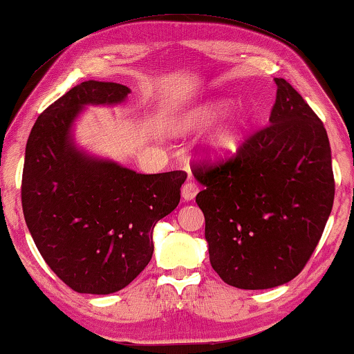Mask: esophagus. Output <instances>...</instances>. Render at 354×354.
I'll use <instances>...</instances> for the list:
<instances>
[{
	"label": "esophagus",
	"instance_id": "obj_1",
	"mask_svg": "<svg viewBox=\"0 0 354 354\" xmlns=\"http://www.w3.org/2000/svg\"><path fill=\"white\" fill-rule=\"evenodd\" d=\"M196 194H198V185H196V182H194L190 178V180H187L185 183H183V187H182L183 200L192 201L196 196Z\"/></svg>",
	"mask_w": 354,
	"mask_h": 354
}]
</instances>
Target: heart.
<instances>
[{
    "instance_id": "obj_1",
    "label": "heart",
    "mask_w": 354,
    "mask_h": 354,
    "mask_svg": "<svg viewBox=\"0 0 354 354\" xmlns=\"http://www.w3.org/2000/svg\"><path fill=\"white\" fill-rule=\"evenodd\" d=\"M229 109L226 99H211L195 105L180 120V128L185 131L203 130L222 117ZM225 116V115H224ZM247 128V115L241 110H231L221 118L209 133L205 149L211 159H227L242 146Z\"/></svg>"
}]
</instances>
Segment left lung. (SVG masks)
Masks as SVG:
<instances>
[{
	"label": "left lung",
	"instance_id": "8db88e82",
	"mask_svg": "<svg viewBox=\"0 0 354 354\" xmlns=\"http://www.w3.org/2000/svg\"><path fill=\"white\" fill-rule=\"evenodd\" d=\"M270 125L250 136L236 158L194 166L205 188L211 267L224 283L268 289L291 281L317 247L333 206L332 151L324 123L281 77Z\"/></svg>",
	"mask_w": 354,
	"mask_h": 354
}]
</instances>
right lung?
<instances>
[{
	"label": "right lung",
	"instance_id": "obj_1",
	"mask_svg": "<svg viewBox=\"0 0 354 354\" xmlns=\"http://www.w3.org/2000/svg\"><path fill=\"white\" fill-rule=\"evenodd\" d=\"M131 91L84 81L37 118L26 146L22 211L40 255L76 292L110 295L149 263L156 223L177 208L187 174H138L77 148L87 105H117Z\"/></svg>",
	"mask_w": 354,
	"mask_h": 354
}]
</instances>
